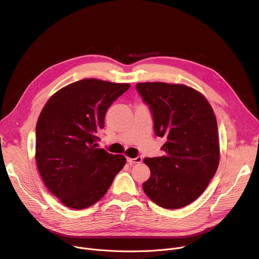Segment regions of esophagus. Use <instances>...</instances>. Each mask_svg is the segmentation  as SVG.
<instances>
[{
    "instance_id": "34e87169",
    "label": "esophagus",
    "mask_w": 259,
    "mask_h": 259,
    "mask_svg": "<svg viewBox=\"0 0 259 259\" xmlns=\"http://www.w3.org/2000/svg\"><path fill=\"white\" fill-rule=\"evenodd\" d=\"M127 161L129 164H135V163H141L143 161V157L142 156H137L135 158H127Z\"/></svg>"
}]
</instances>
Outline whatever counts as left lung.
<instances>
[{"mask_svg":"<svg viewBox=\"0 0 259 259\" xmlns=\"http://www.w3.org/2000/svg\"><path fill=\"white\" fill-rule=\"evenodd\" d=\"M150 106L155 134L165 137L163 156L145 158L151 170L145 194L160 207L177 209L207 187L220 161L218 125L206 98L183 84L137 83Z\"/></svg>","mask_w":259,"mask_h":259,"instance_id":"obj_1","label":"left lung"}]
</instances>
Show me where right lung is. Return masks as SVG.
Here are the masks:
<instances>
[{"label":"right lung","instance_id":"obj_1","mask_svg":"<svg viewBox=\"0 0 259 259\" xmlns=\"http://www.w3.org/2000/svg\"><path fill=\"white\" fill-rule=\"evenodd\" d=\"M129 88L83 79L64 86L44 106L36 124V164L45 185L67 207L97 203L124 167V155L97 147L108 108Z\"/></svg>","mask_w":259,"mask_h":259}]
</instances>
